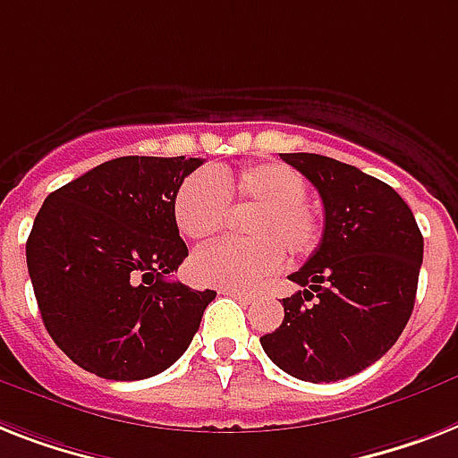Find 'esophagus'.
Returning <instances> with one entry per match:
<instances>
[{
	"label": "esophagus",
	"mask_w": 458,
	"mask_h": 458,
	"mask_svg": "<svg viewBox=\"0 0 458 458\" xmlns=\"http://www.w3.org/2000/svg\"><path fill=\"white\" fill-rule=\"evenodd\" d=\"M223 293H228V296H233V299L242 301V303H251V301L256 299L254 293L251 292H242V289H221Z\"/></svg>",
	"instance_id": "34e87169"
}]
</instances>
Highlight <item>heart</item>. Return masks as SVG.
Wrapping results in <instances>:
<instances>
[{
  "label": "heart",
  "instance_id": "obj_1",
  "mask_svg": "<svg viewBox=\"0 0 458 458\" xmlns=\"http://www.w3.org/2000/svg\"><path fill=\"white\" fill-rule=\"evenodd\" d=\"M230 209H249L242 235L192 256L191 273L199 284L221 289L254 287L284 261L313 254L322 242V211L306 197V178L282 162H251L192 174L178 185L174 218L181 235L207 242L228 225Z\"/></svg>",
  "mask_w": 458,
  "mask_h": 458
}]
</instances>
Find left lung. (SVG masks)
<instances>
[{
    "instance_id": "left-lung-1",
    "label": "left lung",
    "mask_w": 458,
    "mask_h": 458,
    "mask_svg": "<svg viewBox=\"0 0 458 458\" xmlns=\"http://www.w3.org/2000/svg\"><path fill=\"white\" fill-rule=\"evenodd\" d=\"M280 157L318 188L325 233L306 266L289 275L303 292L282 299L284 319L261 345L292 377L332 384L367 369L400 338L414 310L423 237L384 181L313 152Z\"/></svg>"
}]
</instances>
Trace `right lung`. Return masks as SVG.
<instances>
[{
  "instance_id": "right-lung-1",
  "label": "right lung",
  "mask_w": 458,
  "mask_h": 458,
  "mask_svg": "<svg viewBox=\"0 0 458 458\" xmlns=\"http://www.w3.org/2000/svg\"><path fill=\"white\" fill-rule=\"evenodd\" d=\"M199 157H117L44 199L25 244L48 336L110 381L176 362L216 292L169 280L188 256L174 197Z\"/></svg>"
}]
</instances>
